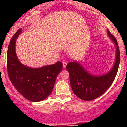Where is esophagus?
Returning <instances> with one entry per match:
<instances>
[{
  "mask_svg": "<svg viewBox=\"0 0 127 127\" xmlns=\"http://www.w3.org/2000/svg\"><path fill=\"white\" fill-rule=\"evenodd\" d=\"M63 67H64V68H65L66 67V66H67V63L66 62H63Z\"/></svg>",
  "mask_w": 127,
  "mask_h": 127,
  "instance_id": "34e87169",
  "label": "esophagus"
}]
</instances>
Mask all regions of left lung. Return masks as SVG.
I'll use <instances>...</instances> for the list:
<instances>
[{
  "instance_id": "left-lung-1",
  "label": "left lung",
  "mask_w": 127,
  "mask_h": 127,
  "mask_svg": "<svg viewBox=\"0 0 127 127\" xmlns=\"http://www.w3.org/2000/svg\"><path fill=\"white\" fill-rule=\"evenodd\" d=\"M108 35L116 46V61L113 69L103 76L91 75L77 62H71L67 65L69 72L70 83L74 94L81 99L90 101L104 94L114 81L118 70L120 53L116 38L107 30Z\"/></svg>"
}]
</instances>
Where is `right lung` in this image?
<instances>
[{
    "mask_svg": "<svg viewBox=\"0 0 127 127\" xmlns=\"http://www.w3.org/2000/svg\"><path fill=\"white\" fill-rule=\"evenodd\" d=\"M22 30L13 35L7 54V72L14 88L20 94L32 102L42 101L51 94L58 74L62 69V62L33 69L22 64L15 51L16 39Z\"/></svg>",
    "mask_w": 127,
    "mask_h": 127,
    "instance_id": "right-lung-1",
    "label": "right lung"
}]
</instances>
